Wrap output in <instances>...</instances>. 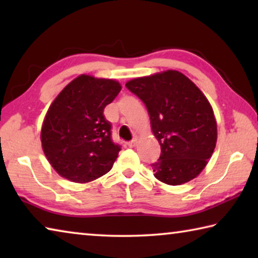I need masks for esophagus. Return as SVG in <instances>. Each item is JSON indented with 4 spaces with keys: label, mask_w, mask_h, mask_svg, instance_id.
I'll list each match as a JSON object with an SVG mask.
<instances>
[{
    "label": "esophagus",
    "mask_w": 258,
    "mask_h": 258,
    "mask_svg": "<svg viewBox=\"0 0 258 258\" xmlns=\"http://www.w3.org/2000/svg\"><path fill=\"white\" fill-rule=\"evenodd\" d=\"M137 145H138V140H137V139H133L132 141H130V142L127 143V146H128L130 148H134V147H137Z\"/></svg>",
    "instance_id": "34e87169"
}]
</instances>
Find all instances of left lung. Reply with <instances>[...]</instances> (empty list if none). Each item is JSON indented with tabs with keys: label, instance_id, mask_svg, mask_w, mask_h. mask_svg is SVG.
I'll use <instances>...</instances> for the list:
<instances>
[{
	"label": "left lung",
	"instance_id": "left-lung-1",
	"mask_svg": "<svg viewBox=\"0 0 258 258\" xmlns=\"http://www.w3.org/2000/svg\"><path fill=\"white\" fill-rule=\"evenodd\" d=\"M126 87L142 100L160 145L154 175L169 185L198 176L211 158L217 125L211 103L194 82L177 71L134 78Z\"/></svg>",
	"mask_w": 258,
	"mask_h": 258
}]
</instances>
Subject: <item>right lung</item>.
<instances>
[{
	"mask_svg": "<svg viewBox=\"0 0 258 258\" xmlns=\"http://www.w3.org/2000/svg\"><path fill=\"white\" fill-rule=\"evenodd\" d=\"M121 86L117 81L81 75L58 94L41 131L42 148L55 172L86 183L110 171L120 151L111 140V124L103 110Z\"/></svg>",
	"mask_w": 258,
	"mask_h": 258,
	"instance_id": "1",
	"label": "right lung"
}]
</instances>
